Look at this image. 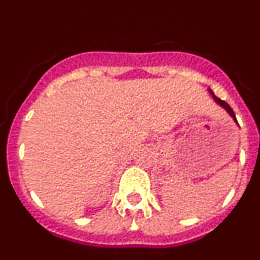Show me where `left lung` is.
<instances>
[{
  "mask_svg": "<svg viewBox=\"0 0 260 260\" xmlns=\"http://www.w3.org/2000/svg\"><path fill=\"white\" fill-rule=\"evenodd\" d=\"M208 91H210V93H211V95H212L213 100H215V102H216V103H217V104H219V105H220V107H221V108H224V109H225V110H226V113H228V114H229V116H231V117H232V118H233V121H234V122H236V123H237V125H238V122H237V118H236V114H234L233 109H232V108H231V107H229V105H228V104H226V103H225V102H222V100H220V99H219V98H216V96H215V95H213V92H212V89H210V88H208Z\"/></svg>",
  "mask_w": 260,
  "mask_h": 260,
  "instance_id": "1",
  "label": "left lung"
}]
</instances>
